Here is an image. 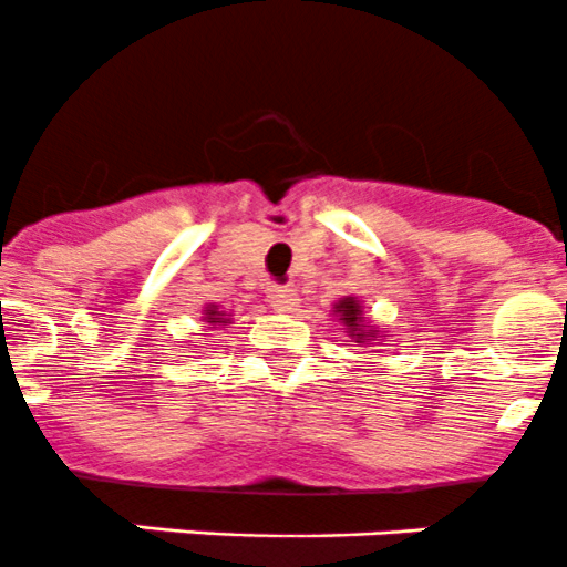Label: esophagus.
I'll list each match as a JSON object with an SVG mask.
<instances>
[{
  "mask_svg": "<svg viewBox=\"0 0 567 567\" xmlns=\"http://www.w3.org/2000/svg\"><path fill=\"white\" fill-rule=\"evenodd\" d=\"M267 297H270V302L278 308V311H289V308L297 302L295 289H291V286H284V284L267 286Z\"/></svg>",
  "mask_w": 567,
  "mask_h": 567,
  "instance_id": "obj_1",
  "label": "esophagus"
}]
</instances>
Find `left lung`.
I'll use <instances>...</instances> for the list:
<instances>
[{
	"label": "left lung",
	"instance_id": "1",
	"mask_svg": "<svg viewBox=\"0 0 567 567\" xmlns=\"http://www.w3.org/2000/svg\"><path fill=\"white\" fill-rule=\"evenodd\" d=\"M336 311H339L341 322L347 324V333H350L352 339L358 341V344H363V341L372 339V330H367V324H363V317H361V308H358V300L347 297V300H341L339 306H336Z\"/></svg>",
	"mask_w": 567,
	"mask_h": 567
}]
</instances>
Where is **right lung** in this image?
Returning a JSON list of instances; mask_svg holds the SVG:
<instances>
[{
  "label": "right lung",
  "mask_w": 567,
  "mask_h": 567,
  "mask_svg": "<svg viewBox=\"0 0 567 567\" xmlns=\"http://www.w3.org/2000/svg\"><path fill=\"white\" fill-rule=\"evenodd\" d=\"M206 317H209V322H220V311H212V308H209V311H206Z\"/></svg>",
  "instance_id": "right-lung-1"
}]
</instances>
